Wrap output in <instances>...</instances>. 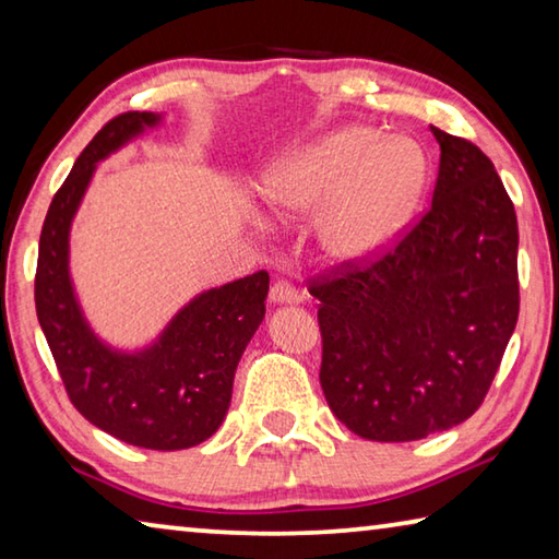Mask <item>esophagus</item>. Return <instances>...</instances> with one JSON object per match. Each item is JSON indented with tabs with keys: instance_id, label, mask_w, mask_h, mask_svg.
Instances as JSON below:
<instances>
[{
	"instance_id": "34e87169",
	"label": "esophagus",
	"mask_w": 559,
	"mask_h": 559,
	"mask_svg": "<svg viewBox=\"0 0 559 559\" xmlns=\"http://www.w3.org/2000/svg\"><path fill=\"white\" fill-rule=\"evenodd\" d=\"M269 298L273 306H296V302H300V293L290 286L288 281L278 278L276 283L271 286V293Z\"/></svg>"
}]
</instances>
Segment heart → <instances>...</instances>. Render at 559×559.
Wrapping results in <instances>:
<instances>
[{"label":"heart","instance_id":"b5f03b06","mask_svg":"<svg viewBox=\"0 0 559 559\" xmlns=\"http://www.w3.org/2000/svg\"><path fill=\"white\" fill-rule=\"evenodd\" d=\"M421 185L424 157L412 143L347 128L286 159L263 197L283 219L323 210L316 226L320 251L349 263L372 257L400 234Z\"/></svg>","mask_w":559,"mask_h":559}]
</instances>
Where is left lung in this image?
Segmentation results:
<instances>
[{"mask_svg": "<svg viewBox=\"0 0 559 559\" xmlns=\"http://www.w3.org/2000/svg\"><path fill=\"white\" fill-rule=\"evenodd\" d=\"M429 212L382 259L310 283L320 386L345 427L416 441L466 421L498 372L520 310L518 219L490 159L431 126Z\"/></svg>", "mask_w": 559, "mask_h": 559, "instance_id": "obj_1", "label": "left lung"}]
</instances>
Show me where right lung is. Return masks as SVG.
<instances>
[{
    "label": "right lung",
    "mask_w": 559,
    "mask_h": 559,
    "mask_svg": "<svg viewBox=\"0 0 559 559\" xmlns=\"http://www.w3.org/2000/svg\"><path fill=\"white\" fill-rule=\"evenodd\" d=\"M163 112L130 110L98 130L46 212L34 298L69 400L93 427L132 447L177 451L222 427L236 365L266 316L269 273L210 288L169 320L153 345L118 349L93 333L69 271L71 222L100 159L157 128Z\"/></svg>",
    "instance_id": "right-lung-1"
}]
</instances>
